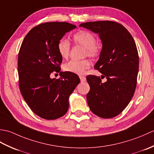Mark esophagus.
<instances>
[{"mask_svg":"<svg viewBox=\"0 0 154 154\" xmlns=\"http://www.w3.org/2000/svg\"><path fill=\"white\" fill-rule=\"evenodd\" d=\"M80 78V80L81 82H84V81H86V77H83V76H80L79 77Z\"/></svg>","mask_w":154,"mask_h":154,"instance_id":"obj_1","label":"esophagus"}]
</instances>
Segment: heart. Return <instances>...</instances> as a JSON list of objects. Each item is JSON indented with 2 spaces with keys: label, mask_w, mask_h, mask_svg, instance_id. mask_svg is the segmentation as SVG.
<instances>
[{
  "label": "heart",
  "mask_w": 154,
  "mask_h": 154,
  "mask_svg": "<svg viewBox=\"0 0 154 154\" xmlns=\"http://www.w3.org/2000/svg\"><path fill=\"white\" fill-rule=\"evenodd\" d=\"M73 41L75 44L79 45L85 48L84 55L92 58H97L100 55L101 45L96 42V38L93 34L86 30H80L73 35ZM58 53L63 59H67L69 56L71 45L69 42L65 39L60 40L57 44ZM90 61L89 60H71L63 65L65 71L72 73L82 75L86 69L90 67Z\"/></svg>",
  "instance_id": "b5f03b06"
}]
</instances>
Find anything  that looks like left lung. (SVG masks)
<instances>
[{
    "label": "left lung",
    "instance_id": "obj_1",
    "mask_svg": "<svg viewBox=\"0 0 154 154\" xmlns=\"http://www.w3.org/2000/svg\"><path fill=\"white\" fill-rule=\"evenodd\" d=\"M99 34L103 43L99 60L94 68L106 77L89 75L90 91L87 100L97 116L110 119L119 115L134 94L139 68V56L132 35L122 24L112 21H96L79 25Z\"/></svg>",
    "mask_w": 154,
    "mask_h": 154
}]
</instances>
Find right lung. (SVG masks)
<instances>
[{"label": "right lung", "mask_w": 154, "mask_h": 154, "mask_svg": "<svg viewBox=\"0 0 154 154\" xmlns=\"http://www.w3.org/2000/svg\"><path fill=\"white\" fill-rule=\"evenodd\" d=\"M76 26L65 22H45L26 35L18 57L19 88L30 109L42 119L55 120L69 109V97L80 83L78 75L62 72V58L57 44L65 33ZM54 71L60 79H51Z\"/></svg>", "instance_id": "obj_1"}]
</instances>
